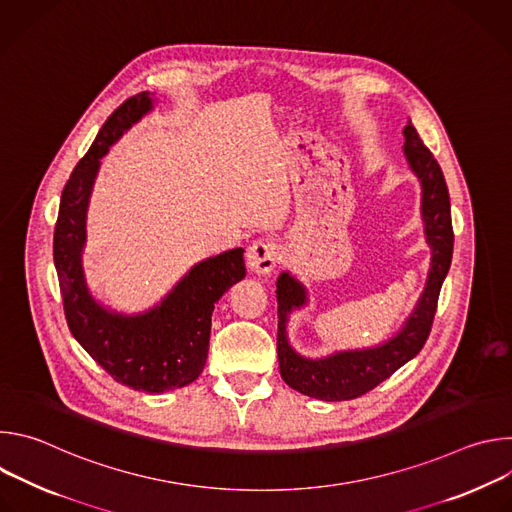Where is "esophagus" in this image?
Wrapping results in <instances>:
<instances>
[{
  "mask_svg": "<svg viewBox=\"0 0 512 512\" xmlns=\"http://www.w3.org/2000/svg\"><path fill=\"white\" fill-rule=\"evenodd\" d=\"M277 259H279L277 245L269 239L255 241L247 251V267L259 275L271 273L277 265Z\"/></svg>",
  "mask_w": 512,
  "mask_h": 512,
  "instance_id": "obj_1",
  "label": "esophagus"
}]
</instances>
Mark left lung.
<instances>
[{
  "label": "left lung",
  "mask_w": 512,
  "mask_h": 512,
  "mask_svg": "<svg viewBox=\"0 0 512 512\" xmlns=\"http://www.w3.org/2000/svg\"><path fill=\"white\" fill-rule=\"evenodd\" d=\"M403 154L421 184V218L425 241L431 249L427 281L401 330L383 344L358 350H340L322 358H308L294 350L287 338V322L294 310L308 304V291L289 271L277 277V358L281 379L308 397L320 401H348L375 389L423 348L442 283L450 271L454 231L450 194L440 164L425 148L411 121L405 129Z\"/></svg>",
  "instance_id": "left-lung-1"
}]
</instances>
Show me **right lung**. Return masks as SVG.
I'll return each instance as SVG.
<instances>
[{
  "mask_svg": "<svg viewBox=\"0 0 512 512\" xmlns=\"http://www.w3.org/2000/svg\"><path fill=\"white\" fill-rule=\"evenodd\" d=\"M154 93L127 99L101 127L87 156L72 170L60 198L54 229V265L68 328L77 342L121 385L164 393L190 385L202 373L214 304L245 277L243 249L196 263L154 308L121 314L91 294L83 267L87 212L101 158L143 115L154 109Z\"/></svg>",
  "mask_w": 512,
  "mask_h": 512,
  "instance_id": "right-lung-1",
  "label": "right lung"
}]
</instances>
